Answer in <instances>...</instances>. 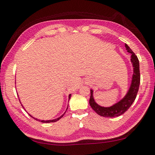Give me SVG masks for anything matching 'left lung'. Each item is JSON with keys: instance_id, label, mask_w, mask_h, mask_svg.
I'll return each mask as SVG.
<instances>
[{"instance_id": "left-lung-1", "label": "left lung", "mask_w": 155, "mask_h": 155, "mask_svg": "<svg viewBox=\"0 0 155 155\" xmlns=\"http://www.w3.org/2000/svg\"><path fill=\"white\" fill-rule=\"evenodd\" d=\"M127 51L131 53V62L133 66V74H132L131 83L127 93L122 100L119 101L114 105L109 107L100 106L95 102L94 97V90L91 89V96L89 99V104L92 109L97 114L104 117H115L124 114L129 108L136 100L140 83V73L139 60L136 54L132 51L127 45H125Z\"/></svg>"}]
</instances>
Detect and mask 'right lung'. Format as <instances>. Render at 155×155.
Wrapping results in <instances>:
<instances>
[{"instance_id":"add662e5","label":"right lung","mask_w":155,"mask_h":155,"mask_svg":"<svg viewBox=\"0 0 155 155\" xmlns=\"http://www.w3.org/2000/svg\"><path fill=\"white\" fill-rule=\"evenodd\" d=\"M70 97H71V94H70L69 95V96H68V100H70ZM19 102H20V100H19ZM20 103H21V102H20ZM21 106H22V107H23L24 108V109L25 110V108H24V107L23 106V105L21 104ZM68 106H67V108H66V110H68ZM66 110L65 111V112H64V113L61 115V116H60V117H58V118H57V119H53V120H40V119H36V118H35V117H33L32 115H30V114H29V115L30 116L32 117V118H33L34 119H35V120H38V121H40V122H41V123H53V122H56V121H58V120H60L61 118H62L63 117V116L64 115V114L66 113Z\"/></svg>"}]
</instances>
